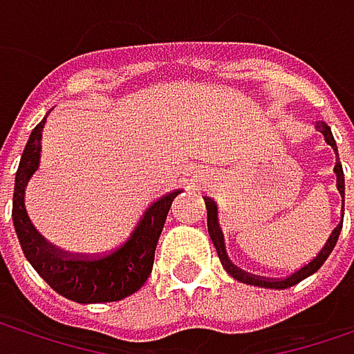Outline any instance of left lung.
Instances as JSON below:
<instances>
[{"mask_svg": "<svg viewBox=\"0 0 354 354\" xmlns=\"http://www.w3.org/2000/svg\"><path fill=\"white\" fill-rule=\"evenodd\" d=\"M316 127H318L319 133L324 135L326 143H328V145L336 151V156H338L336 141H334V137H332L330 127H328L324 120H318V122H316ZM334 172H336V186H338V190H340V194H342V201H344V172H342V164H340V160H336ZM205 205H207V230H209L211 242H213V246H215V250H217V256H219V260H221L223 268L227 270V274H230V277H234V279H236V281H240V283L254 285V287H264V289H287V287H293V285H297L299 281L308 279L310 274H314L319 266L326 262V258L330 256V252L334 250V246H336V240H338V236H340V230H342V223H338V225L332 230V234H330V238L326 240L324 248H322L318 254H316V258H314L312 262H308L306 266H301L299 270H295L293 274H289V277H285V279H274V281H272V279H260V277H256V274L244 272V270H242V268H238L236 264H232V260L227 258V252H225L223 232H221L219 221H217V207H215V203H213L211 198H205ZM342 207H344V203H342Z\"/></svg>", "mask_w": 354, "mask_h": 354, "instance_id": "8db88e82", "label": "left lung"}]
</instances>
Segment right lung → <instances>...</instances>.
Instances as JSON below:
<instances>
[{
  "instance_id": "right-lung-1",
  "label": "right lung",
  "mask_w": 354,
  "mask_h": 354,
  "mask_svg": "<svg viewBox=\"0 0 354 354\" xmlns=\"http://www.w3.org/2000/svg\"><path fill=\"white\" fill-rule=\"evenodd\" d=\"M46 116L35 127L20 158L14 186L12 219L16 236L20 240L26 260L36 272L63 297L77 304H106L120 301L143 287L153 268L156 246L164 230L172 201L180 190L168 192L151 203L141 219L137 221L124 244L100 258H84L61 252L46 244V240L35 230L24 207V190L28 180L38 170L40 162V139Z\"/></svg>"
}]
</instances>
